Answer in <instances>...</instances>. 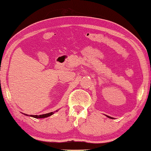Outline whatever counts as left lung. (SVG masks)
<instances>
[{
  "instance_id": "1",
  "label": "left lung",
  "mask_w": 151,
  "mask_h": 151,
  "mask_svg": "<svg viewBox=\"0 0 151 151\" xmlns=\"http://www.w3.org/2000/svg\"><path fill=\"white\" fill-rule=\"evenodd\" d=\"M107 117H109V118H111V119H114L113 118V117H109V116H106Z\"/></svg>"
}]
</instances>
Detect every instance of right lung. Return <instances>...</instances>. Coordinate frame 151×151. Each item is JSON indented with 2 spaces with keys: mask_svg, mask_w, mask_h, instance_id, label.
Wrapping results in <instances>:
<instances>
[{
  "mask_svg": "<svg viewBox=\"0 0 151 151\" xmlns=\"http://www.w3.org/2000/svg\"><path fill=\"white\" fill-rule=\"evenodd\" d=\"M58 110H56L55 112H57ZM55 112H50V113H48V114H43V115H40V116H37V115H35V116H34V115H30L29 116L34 117V118H45V117H47L49 116H51V115H53ZM26 115V116H28V115L27 114H24Z\"/></svg>",
  "mask_w": 151,
  "mask_h": 151,
  "instance_id": "obj_1",
  "label": "right lung"
}]
</instances>
